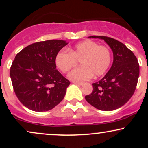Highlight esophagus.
Segmentation results:
<instances>
[{
	"instance_id": "obj_1",
	"label": "esophagus",
	"mask_w": 148,
	"mask_h": 148,
	"mask_svg": "<svg viewBox=\"0 0 148 148\" xmlns=\"http://www.w3.org/2000/svg\"><path fill=\"white\" fill-rule=\"evenodd\" d=\"M73 84L78 85V86H82V85L84 84V83H82V82H73Z\"/></svg>"
}]
</instances>
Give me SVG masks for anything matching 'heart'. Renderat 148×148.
<instances>
[{
    "label": "heart",
    "instance_id": "b5f03b06",
    "mask_svg": "<svg viewBox=\"0 0 148 148\" xmlns=\"http://www.w3.org/2000/svg\"><path fill=\"white\" fill-rule=\"evenodd\" d=\"M61 50L56 56V64L62 73L68 72L80 61L81 66L69 74L72 81H82L92 76L99 77L107 72L111 63L110 50L95 42L86 40L68 49Z\"/></svg>",
    "mask_w": 148,
    "mask_h": 148
}]
</instances>
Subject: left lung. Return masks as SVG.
<instances>
[{"mask_svg": "<svg viewBox=\"0 0 148 148\" xmlns=\"http://www.w3.org/2000/svg\"><path fill=\"white\" fill-rule=\"evenodd\" d=\"M103 40L111 47L113 62L104 77L92 84L93 90L86 100L101 111H113L123 106L134 95L139 76L136 57L122 42L106 36H90Z\"/></svg>", "mask_w": 148, "mask_h": 148, "instance_id": "1", "label": "left lung"}]
</instances>
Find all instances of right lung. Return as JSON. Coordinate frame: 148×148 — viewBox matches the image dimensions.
<instances>
[{"mask_svg": "<svg viewBox=\"0 0 148 148\" xmlns=\"http://www.w3.org/2000/svg\"><path fill=\"white\" fill-rule=\"evenodd\" d=\"M68 43L47 40L33 43L16 54L10 68L15 94L34 111H47L63 99L70 82L56 69V54Z\"/></svg>", "mask_w": 148, "mask_h": 148, "instance_id": "obj_1", "label": "right lung"}]
</instances>
